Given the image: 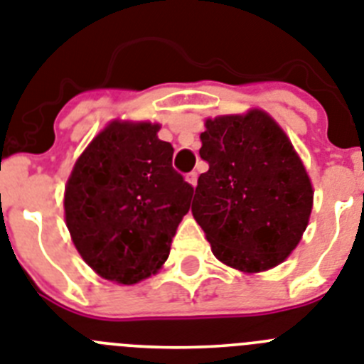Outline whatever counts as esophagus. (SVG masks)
I'll return each instance as SVG.
<instances>
[{
    "instance_id": "esophagus-1",
    "label": "esophagus",
    "mask_w": 364,
    "mask_h": 364,
    "mask_svg": "<svg viewBox=\"0 0 364 364\" xmlns=\"http://www.w3.org/2000/svg\"><path fill=\"white\" fill-rule=\"evenodd\" d=\"M186 181H188V185H192V186L198 185V173H196V172L186 173Z\"/></svg>"
}]
</instances>
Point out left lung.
Wrapping results in <instances>:
<instances>
[{
	"label": "left lung",
	"mask_w": 364,
	"mask_h": 364,
	"mask_svg": "<svg viewBox=\"0 0 364 364\" xmlns=\"http://www.w3.org/2000/svg\"><path fill=\"white\" fill-rule=\"evenodd\" d=\"M192 214L214 257L243 273L282 264L308 227L314 188L284 129L262 109L205 121Z\"/></svg>",
	"instance_id": "left-lung-1"
}]
</instances>
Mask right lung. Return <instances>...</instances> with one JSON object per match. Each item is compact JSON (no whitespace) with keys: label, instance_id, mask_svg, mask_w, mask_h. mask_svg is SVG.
Returning <instances> with one entry per match:
<instances>
[{"label":"right lung","instance_id":"add662e5","mask_svg":"<svg viewBox=\"0 0 364 364\" xmlns=\"http://www.w3.org/2000/svg\"><path fill=\"white\" fill-rule=\"evenodd\" d=\"M159 124L113 121L82 151L65 185V223L97 274L137 284L157 273L191 208L192 185L172 168Z\"/></svg>","mask_w":364,"mask_h":364}]
</instances>
